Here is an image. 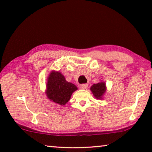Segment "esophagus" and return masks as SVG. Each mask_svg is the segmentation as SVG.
Segmentation results:
<instances>
[{
  "instance_id": "obj_1",
  "label": "esophagus",
  "mask_w": 152,
  "mask_h": 152,
  "mask_svg": "<svg viewBox=\"0 0 152 152\" xmlns=\"http://www.w3.org/2000/svg\"><path fill=\"white\" fill-rule=\"evenodd\" d=\"M87 87H88V84H82L79 85V88L80 89H86Z\"/></svg>"
}]
</instances>
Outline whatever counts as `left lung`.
<instances>
[{
  "instance_id": "8db88e82",
  "label": "left lung",
  "mask_w": 152,
  "mask_h": 152,
  "mask_svg": "<svg viewBox=\"0 0 152 152\" xmlns=\"http://www.w3.org/2000/svg\"><path fill=\"white\" fill-rule=\"evenodd\" d=\"M91 91L93 93L94 96L96 99H101L102 96L106 91V86H105L104 82H100V83L94 84L91 86Z\"/></svg>"
}]
</instances>
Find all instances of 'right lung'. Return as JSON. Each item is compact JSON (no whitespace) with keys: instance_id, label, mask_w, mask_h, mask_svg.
I'll list each match as a JSON object with an SVG mask.
<instances>
[{"instance_id":"add662e5","label":"right lung","mask_w":152,"mask_h":152,"mask_svg":"<svg viewBox=\"0 0 152 152\" xmlns=\"http://www.w3.org/2000/svg\"><path fill=\"white\" fill-rule=\"evenodd\" d=\"M47 96L51 101L64 105L70 100L72 92L77 90L74 84L66 80L60 72H52L50 74L47 84Z\"/></svg>"}]
</instances>
